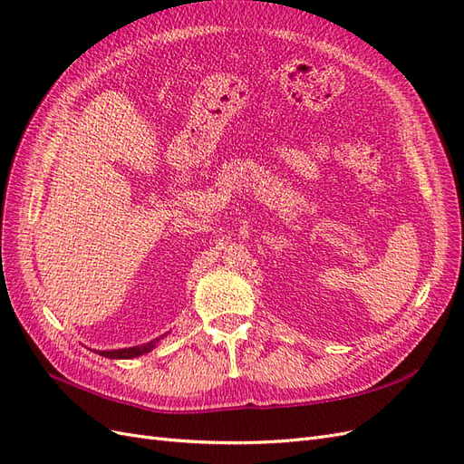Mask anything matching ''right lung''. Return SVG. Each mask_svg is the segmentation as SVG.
Instances as JSON below:
<instances>
[{"label":"right lung","mask_w":464,"mask_h":464,"mask_svg":"<svg viewBox=\"0 0 464 464\" xmlns=\"http://www.w3.org/2000/svg\"><path fill=\"white\" fill-rule=\"evenodd\" d=\"M157 346V341H150L149 344L143 346H131V348H121V350H101L98 354H102L106 358H123V360H130V358H137V356H143L150 350Z\"/></svg>","instance_id":"right-lung-1"}]
</instances>
